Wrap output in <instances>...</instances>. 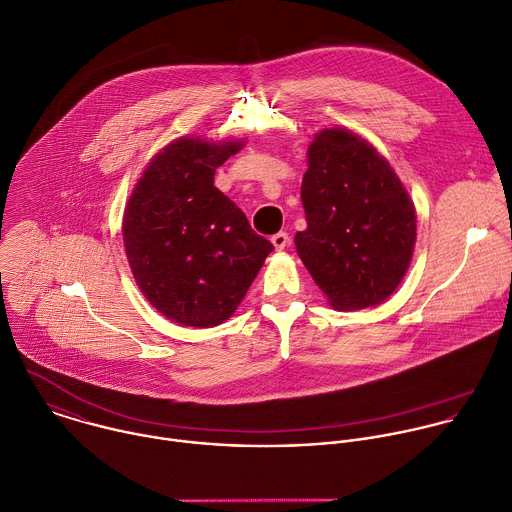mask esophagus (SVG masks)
Segmentation results:
<instances>
[{
    "instance_id": "obj_1",
    "label": "esophagus",
    "mask_w": 512,
    "mask_h": 512,
    "mask_svg": "<svg viewBox=\"0 0 512 512\" xmlns=\"http://www.w3.org/2000/svg\"><path fill=\"white\" fill-rule=\"evenodd\" d=\"M271 243H273V247L277 249V251H283L287 245H289V235L287 233H275L273 237H271Z\"/></svg>"
}]
</instances>
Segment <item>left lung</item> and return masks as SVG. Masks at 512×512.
Here are the masks:
<instances>
[{"instance_id": "left-lung-1", "label": "left lung", "mask_w": 512, "mask_h": 512, "mask_svg": "<svg viewBox=\"0 0 512 512\" xmlns=\"http://www.w3.org/2000/svg\"><path fill=\"white\" fill-rule=\"evenodd\" d=\"M295 249L329 305L354 311L386 301L404 279L416 209L390 162L362 136L323 128L307 150Z\"/></svg>"}]
</instances>
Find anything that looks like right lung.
<instances>
[{"label": "right lung", "mask_w": 512, "mask_h": 512, "mask_svg": "<svg viewBox=\"0 0 512 512\" xmlns=\"http://www.w3.org/2000/svg\"><path fill=\"white\" fill-rule=\"evenodd\" d=\"M241 148V140H173L148 162L124 209L132 275L175 323L213 327L229 319L273 251L213 181Z\"/></svg>", "instance_id": "add662e5"}]
</instances>
